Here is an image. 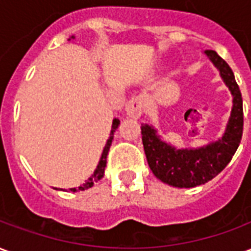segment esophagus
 Masks as SVG:
<instances>
[{
    "label": "esophagus",
    "mask_w": 251,
    "mask_h": 251,
    "mask_svg": "<svg viewBox=\"0 0 251 251\" xmlns=\"http://www.w3.org/2000/svg\"><path fill=\"white\" fill-rule=\"evenodd\" d=\"M126 114L130 118H140L144 113V97L141 95H134L131 97L125 104Z\"/></svg>",
    "instance_id": "obj_1"
}]
</instances>
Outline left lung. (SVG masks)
I'll use <instances>...</instances> for the list:
<instances>
[{
  "mask_svg": "<svg viewBox=\"0 0 251 251\" xmlns=\"http://www.w3.org/2000/svg\"><path fill=\"white\" fill-rule=\"evenodd\" d=\"M204 53L219 70L223 82L232 94L231 115L222 138L198 149H176L163 141L153 126L141 125L144 151L153 175L165 184L177 188H192L214 179L231 161L242 138V95L234 72L215 51L207 50Z\"/></svg>",
  "mask_w": 251,
  "mask_h": 251,
  "instance_id": "8db88e82",
  "label": "left lung"
}]
</instances>
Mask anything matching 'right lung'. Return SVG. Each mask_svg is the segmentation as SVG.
Here are the masks:
<instances>
[{
    "instance_id": "right-lung-1",
    "label": "right lung",
    "mask_w": 251,
    "mask_h": 251,
    "mask_svg": "<svg viewBox=\"0 0 251 251\" xmlns=\"http://www.w3.org/2000/svg\"><path fill=\"white\" fill-rule=\"evenodd\" d=\"M120 126V120L118 118H114L113 120V125H111V131H110V137L107 142H106V145L103 148V152H102V156H100V160H99L98 165H97V168L94 171V174L88 177V180H86V183L80 187H77V188H70V191L72 192H76V191H84V189L91 188L94 185V183H97L98 180H100L103 177L104 175V168H106V158H107V153H109V149L111 147V142H113V138H114V131L117 130V127Z\"/></svg>"
}]
</instances>
